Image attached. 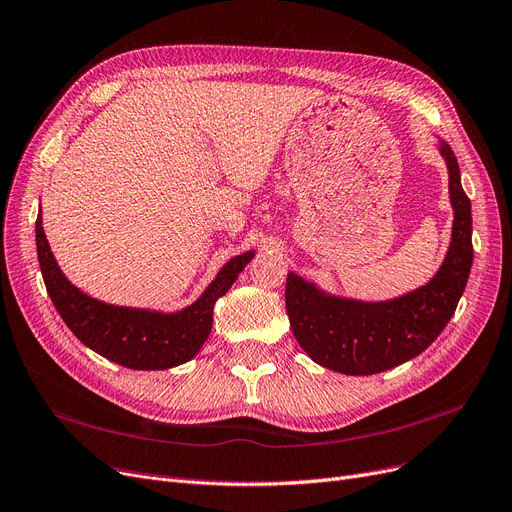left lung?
Segmentation results:
<instances>
[{
    "label": "left lung",
    "instance_id": "obj_1",
    "mask_svg": "<svg viewBox=\"0 0 512 512\" xmlns=\"http://www.w3.org/2000/svg\"><path fill=\"white\" fill-rule=\"evenodd\" d=\"M454 233L447 258L424 288L388 302L323 296L294 273L285 281V311L298 344L315 363L349 376H370L420 355L452 319L473 267V216L449 145Z\"/></svg>",
    "mask_w": 512,
    "mask_h": 512
}]
</instances>
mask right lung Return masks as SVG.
<instances>
[{
	"instance_id": "add662e5",
	"label": "right lung",
	"mask_w": 512,
	"mask_h": 512,
	"mask_svg": "<svg viewBox=\"0 0 512 512\" xmlns=\"http://www.w3.org/2000/svg\"><path fill=\"white\" fill-rule=\"evenodd\" d=\"M35 243L46 290L69 330L98 355L130 370H168L193 359L210 336L216 300L229 292L237 275L254 256L252 252L235 256L189 309L161 315L124 309L81 294L56 267L42 216L35 220Z\"/></svg>"
}]
</instances>
